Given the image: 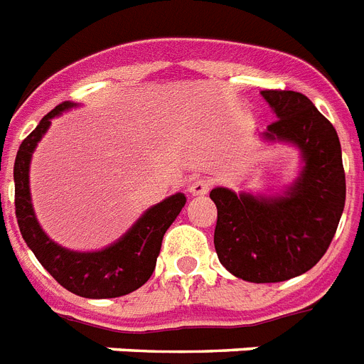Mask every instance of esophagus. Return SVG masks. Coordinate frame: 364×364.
<instances>
[{
  "label": "esophagus",
  "instance_id": "esophagus-1",
  "mask_svg": "<svg viewBox=\"0 0 364 364\" xmlns=\"http://www.w3.org/2000/svg\"><path fill=\"white\" fill-rule=\"evenodd\" d=\"M212 188V180L206 178V176H200V178H195L191 184H189V193L191 195H206Z\"/></svg>",
  "mask_w": 364,
  "mask_h": 364
}]
</instances>
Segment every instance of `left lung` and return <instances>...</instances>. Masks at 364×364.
<instances>
[{"label":"left lung","mask_w":364,"mask_h":364,"mask_svg":"<svg viewBox=\"0 0 364 364\" xmlns=\"http://www.w3.org/2000/svg\"><path fill=\"white\" fill-rule=\"evenodd\" d=\"M262 96L277 115L266 137L296 143L305 169L279 199L212 189L214 245L219 262L236 277L281 283L309 272L329 249L346 203V175L337 130L307 96L281 89Z\"/></svg>","instance_id":"8db88e82"}]
</instances>
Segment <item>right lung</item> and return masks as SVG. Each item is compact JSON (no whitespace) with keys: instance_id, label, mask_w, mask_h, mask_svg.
<instances>
[{"instance_id":"obj_1","label":"right lung","mask_w":364,"mask_h":364,"mask_svg":"<svg viewBox=\"0 0 364 364\" xmlns=\"http://www.w3.org/2000/svg\"><path fill=\"white\" fill-rule=\"evenodd\" d=\"M74 104L63 102L22 141L14 161V212L22 238L38 262L68 292L91 299L121 297L146 283L156 268L165 230L175 221L186 204V197L176 193L146 212L132 230L111 247L98 253H74L59 247L38 227L29 199V160L50 121L57 113Z\"/></svg>"}]
</instances>
